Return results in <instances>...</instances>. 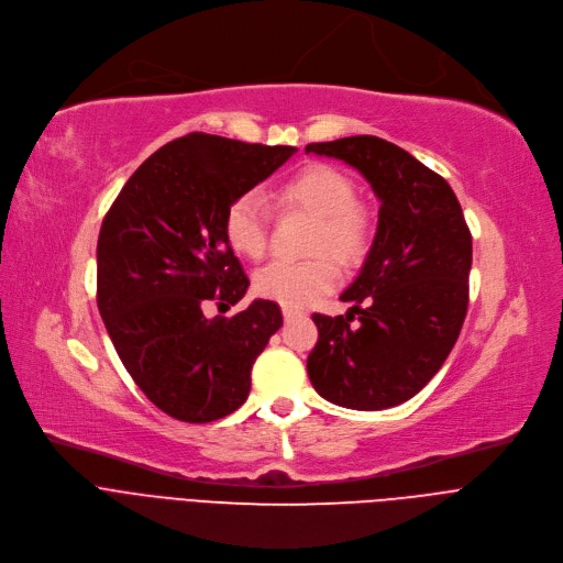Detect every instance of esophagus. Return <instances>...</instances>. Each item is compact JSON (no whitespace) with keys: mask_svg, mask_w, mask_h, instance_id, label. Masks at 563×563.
I'll return each mask as SVG.
<instances>
[{"mask_svg":"<svg viewBox=\"0 0 563 563\" xmlns=\"http://www.w3.org/2000/svg\"><path fill=\"white\" fill-rule=\"evenodd\" d=\"M299 314H301L299 310H294V308L283 306V317H285V321H289V319H294V317H299Z\"/></svg>","mask_w":563,"mask_h":563,"instance_id":"esophagus-1","label":"esophagus"}]
</instances>
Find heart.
Instances as JSON below:
<instances>
[{"label":"heart","mask_w":563,"mask_h":563,"mask_svg":"<svg viewBox=\"0 0 563 563\" xmlns=\"http://www.w3.org/2000/svg\"><path fill=\"white\" fill-rule=\"evenodd\" d=\"M358 187L351 175L331 164H308L278 185L276 202L283 210L314 217L310 234L312 253H331L340 264H358L372 236V217L356 198ZM272 212L255 191L236 196L225 210L223 232L230 249L249 260H260L269 246ZM338 283V266L319 255L306 262L276 260L257 274L255 289L264 299L287 308H306Z\"/></svg>","instance_id":"1"}]
</instances>
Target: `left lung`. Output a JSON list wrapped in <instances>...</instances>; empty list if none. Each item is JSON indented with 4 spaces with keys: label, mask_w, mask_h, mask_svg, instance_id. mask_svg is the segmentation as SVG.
Segmentation results:
<instances>
[{
    "label": "left lung",
    "mask_w": 563,
    "mask_h": 563,
    "mask_svg": "<svg viewBox=\"0 0 563 563\" xmlns=\"http://www.w3.org/2000/svg\"><path fill=\"white\" fill-rule=\"evenodd\" d=\"M306 153L353 166L380 202L363 269L340 297L351 303L349 312L312 314L319 340L308 376L323 399L344 408L399 406L427 386L459 340L470 228L445 177L386 139L346 136L310 143Z\"/></svg>",
    "instance_id": "8db88e82"
}]
</instances>
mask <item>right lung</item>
<instances>
[{"label":"right lung","instance_id":"obj_1","mask_svg":"<svg viewBox=\"0 0 563 563\" xmlns=\"http://www.w3.org/2000/svg\"><path fill=\"white\" fill-rule=\"evenodd\" d=\"M297 147L191 132L162 145L125 183L98 236V308L118 358L166 416L205 424L240 408L251 369L283 327L257 299L232 317L249 278L234 257L228 205L280 168Z\"/></svg>","mask_w":563,"mask_h":563}]
</instances>
